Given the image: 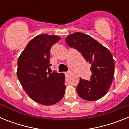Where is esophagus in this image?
<instances>
[{
  "mask_svg": "<svg viewBox=\"0 0 129 129\" xmlns=\"http://www.w3.org/2000/svg\"><path fill=\"white\" fill-rule=\"evenodd\" d=\"M64 74H65V76H68V75L70 74V72H65V73H64Z\"/></svg>",
  "mask_w": 129,
  "mask_h": 129,
  "instance_id": "obj_1",
  "label": "esophagus"
}]
</instances>
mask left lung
I'll return each instance as SVG.
<instances>
[{
    "label": "left lung",
    "mask_w": 129,
    "mask_h": 129,
    "mask_svg": "<svg viewBox=\"0 0 129 129\" xmlns=\"http://www.w3.org/2000/svg\"><path fill=\"white\" fill-rule=\"evenodd\" d=\"M65 41L91 64L92 76L89 81L80 78L76 88L77 94L86 101L100 100L107 94L113 81L115 64L112 55L96 40L83 33L68 35Z\"/></svg>",
    "instance_id": "obj_1"
}]
</instances>
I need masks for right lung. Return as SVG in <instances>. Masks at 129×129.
<instances>
[{"label": "right lung", "instance_id": "1", "mask_svg": "<svg viewBox=\"0 0 129 129\" xmlns=\"http://www.w3.org/2000/svg\"><path fill=\"white\" fill-rule=\"evenodd\" d=\"M61 37L46 34L31 40L17 61V77L22 88L31 100L43 105H52L63 98L65 76L63 73L47 72L50 48Z\"/></svg>", "mask_w": 129, "mask_h": 129}]
</instances>
